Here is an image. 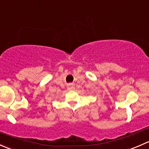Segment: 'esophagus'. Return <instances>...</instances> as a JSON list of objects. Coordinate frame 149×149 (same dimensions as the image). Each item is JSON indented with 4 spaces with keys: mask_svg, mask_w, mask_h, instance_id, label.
<instances>
[{
    "mask_svg": "<svg viewBox=\"0 0 149 149\" xmlns=\"http://www.w3.org/2000/svg\"><path fill=\"white\" fill-rule=\"evenodd\" d=\"M67 88L68 90H70V91H73V90L75 89V86L73 84H69V85H68Z\"/></svg>",
    "mask_w": 149,
    "mask_h": 149,
    "instance_id": "34e87169",
    "label": "esophagus"
}]
</instances>
